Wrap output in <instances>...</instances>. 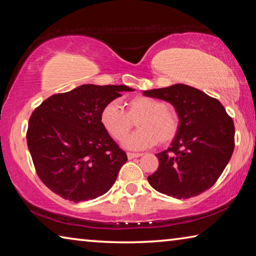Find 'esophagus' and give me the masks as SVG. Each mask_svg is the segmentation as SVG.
<instances>
[{
    "instance_id": "34e87169",
    "label": "esophagus",
    "mask_w": 256,
    "mask_h": 256,
    "mask_svg": "<svg viewBox=\"0 0 256 256\" xmlns=\"http://www.w3.org/2000/svg\"><path fill=\"white\" fill-rule=\"evenodd\" d=\"M142 154H134V152H128V159H133V158H138L141 157Z\"/></svg>"
}]
</instances>
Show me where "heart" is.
I'll list each match as a JSON object with an SVG mask.
<instances>
[{
    "label": "heart",
    "instance_id": "obj_1",
    "mask_svg": "<svg viewBox=\"0 0 256 256\" xmlns=\"http://www.w3.org/2000/svg\"><path fill=\"white\" fill-rule=\"evenodd\" d=\"M126 112L118 102H112L102 108L100 122L116 141H123L138 122V131L124 144L128 149H146L156 144H167L177 136L180 118L167 102L152 97H134L126 102Z\"/></svg>",
    "mask_w": 256,
    "mask_h": 256
}]
</instances>
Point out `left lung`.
Returning <instances> with one entry per match:
<instances>
[{"mask_svg":"<svg viewBox=\"0 0 256 256\" xmlns=\"http://www.w3.org/2000/svg\"><path fill=\"white\" fill-rule=\"evenodd\" d=\"M144 94L170 102L180 118L172 146L157 154L159 166L148 176L150 185L176 198L196 196L209 190L235 148L232 118L218 99L183 84Z\"/></svg>","mask_w":256,"mask_h":256,"instance_id":"obj_1","label":"left lung"}]
</instances>
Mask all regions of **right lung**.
<instances>
[{"label":"right lung","instance_id":"1","mask_svg":"<svg viewBox=\"0 0 256 256\" xmlns=\"http://www.w3.org/2000/svg\"><path fill=\"white\" fill-rule=\"evenodd\" d=\"M122 92L132 89L84 84L34 108L27 144L38 177L52 192L81 202L102 196L115 183L128 157L104 128L100 114Z\"/></svg>","mask_w":256,"mask_h":256}]
</instances>
